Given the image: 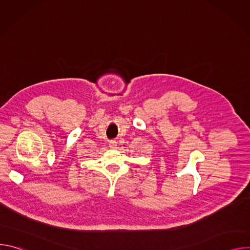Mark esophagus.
<instances>
[{
  "label": "esophagus",
  "instance_id": "34e87169",
  "mask_svg": "<svg viewBox=\"0 0 250 250\" xmlns=\"http://www.w3.org/2000/svg\"><path fill=\"white\" fill-rule=\"evenodd\" d=\"M117 140H115V139H113V140H110V142H109V146H110V147L111 148H116L117 147Z\"/></svg>",
  "mask_w": 250,
  "mask_h": 250
}]
</instances>
